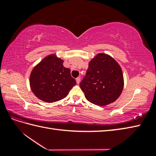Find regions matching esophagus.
Returning <instances> with one entry per match:
<instances>
[{
	"label": "esophagus",
	"instance_id": "obj_1",
	"mask_svg": "<svg viewBox=\"0 0 156 156\" xmlns=\"http://www.w3.org/2000/svg\"><path fill=\"white\" fill-rule=\"evenodd\" d=\"M76 83L79 84V83H80V77H78L76 79Z\"/></svg>",
	"mask_w": 156,
	"mask_h": 156
}]
</instances>
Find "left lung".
I'll list each match as a JSON object with an SVG mask.
<instances>
[{"label":"left lung","instance_id":"left-lung-1","mask_svg":"<svg viewBox=\"0 0 156 156\" xmlns=\"http://www.w3.org/2000/svg\"><path fill=\"white\" fill-rule=\"evenodd\" d=\"M124 80L121 66L110 55L98 54L90 61L80 87L87 100L105 106L120 97Z\"/></svg>","mask_w":156,"mask_h":156}]
</instances>
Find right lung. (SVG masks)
I'll return each mask as SVG.
<instances>
[{
    "label": "right lung",
    "mask_w": 156,
    "mask_h": 156,
    "mask_svg": "<svg viewBox=\"0 0 156 156\" xmlns=\"http://www.w3.org/2000/svg\"><path fill=\"white\" fill-rule=\"evenodd\" d=\"M63 59L49 55L31 71L29 84L32 92L40 100L54 102L65 98L76 82L70 69L63 66Z\"/></svg>",
    "instance_id": "right-lung-1"
}]
</instances>
